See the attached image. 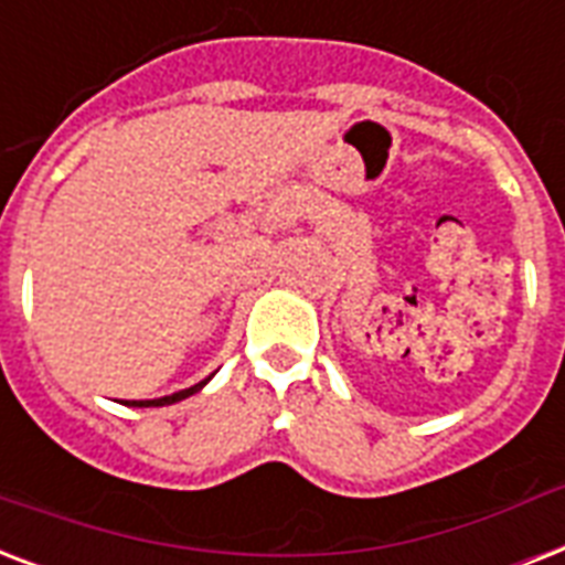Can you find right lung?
Instances as JSON below:
<instances>
[{"label":"right lung","instance_id":"obj_1","mask_svg":"<svg viewBox=\"0 0 565 565\" xmlns=\"http://www.w3.org/2000/svg\"><path fill=\"white\" fill-rule=\"evenodd\" d=\"M207 384V377H204L202 384H195V386H188V390H181V393H172V395H163V398H152V402H131L135 407H163V404H175L181 402V398H188V395L199 393L202 386Z\"/></svg>","mask_w":565,"mask_h":565}]
</instances>
